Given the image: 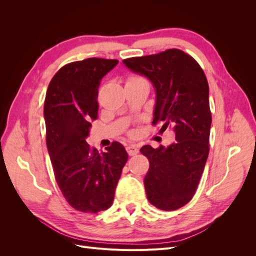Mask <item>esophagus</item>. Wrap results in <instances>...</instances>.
I'll use <instances>...</instances> for the list:
<instances>
[{
	"label": "esophagus",
	"mask_w": 256,
	"mask_h": 256,
	"mask_svg": "<svg viewBox=\"0 0 256 256\" xmlns=\"http://www.w3.org/2000/svg\"><path fill=\"white\" fill-rule=\"evenodd\" d=\"M126 150H127L129 156H134V154H136L138 152V146L136 144H128L126 146Z\"/></svg>",
	"instance_id": "1"
}]
</instances>
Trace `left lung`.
<instances>
[{
	"mask_svg": "<svg viewBox=\"0 0 256 256\" xmlns=\"http://www.w3.org/2000/svg\"><path fill=\"white\" fill-rule=\"evenodd\" d=\"M122 63L152 84L154 125L161 120L162 128L174 127L176 142L156 150L145 145L140 152L150 161L144 178L147 200L161 210H175L194 196L208 158L212 113L207 79L196 60L178 49Z\"/></svg>",
	"mask_w": 256,
	"mask_h": 256,
	"instance_id": "1",
	"label": "left lung"
}]
</instances>
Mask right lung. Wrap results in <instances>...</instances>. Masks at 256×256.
I'll use <instances>...</instances> for the list:
<instances>
[{"mask_svg": "<svg viewBox=\"0 0 256 256\" xmlns=\"http://www.w3.org/2000/svg\"><path fill=\"white\" fill-rule=\"evenodd\" d=\"M118 60L90 58L67 64L53 76L46 94L44 118L47 148L56 182L69 205L82 212L109 208L128 154L113 142L99 152L88 144L98 118V88Z\"/></svg>", "mask_w": 256, "mask_h": 256, "instance_id": "right-lung-1", "label": "right lung"}]
</instances>
